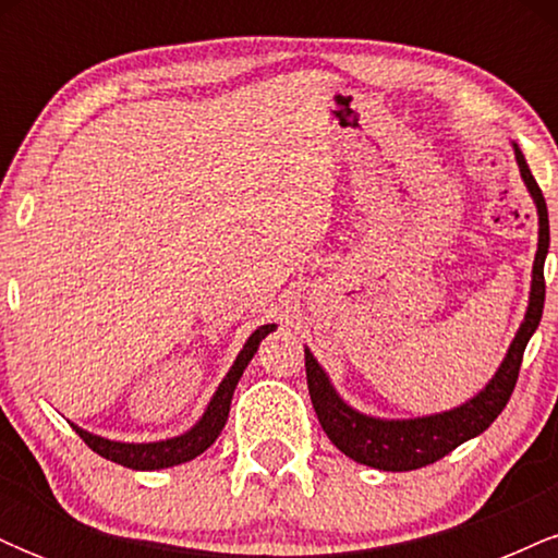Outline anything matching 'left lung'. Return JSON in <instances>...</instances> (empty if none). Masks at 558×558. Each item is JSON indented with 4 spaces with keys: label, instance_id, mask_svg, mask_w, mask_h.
I'll return each mask as SVG.
<instances>
[{
    "label": "left lung",
    "instance_id": "left-lung-1",
    "mask_svg": "<svg viewBox=\"0 0 558 558\" xmlns=\"http://www.w3.org/2000/svg\"><path fill=\"white\" fill-rule=\"evenodd\" d=\"M514 146L517 168H520V175L524 185H527V194L533 196L537 213V252L533 262V280H530L527 312H524L520 330L511 338L496 375L485 383L483 390H477L472 399L459 403V407L446 409V412L422 414V417L409 420L375 417V414H364L341 399V393L332 386L330 375L325 373L323 364L304 345L306 386H310L312 407H315L319 425H323L325 435L332 440V446L343 451L349 459H354V462L375 466V470L383 472H409L438 462L457 446L488 430L493 420L504 412L506 401H509L511 390L517 386L524 345L533 338L543 317V301H546L543 265H546L550 233L548 207L543 191L537 189L520 146Z\"/></svg>",
    "mask_w": 558,
    "mask_h": 558
}]
</instances>
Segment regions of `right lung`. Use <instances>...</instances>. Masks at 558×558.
<instances>
[{"label": "right lung", "mask_w": 558, "mask_h": 558, "mask_svg": "<svg viewBox=\"0 0 558 558\" xmlns=\"http://www.w3.org/2000/svg\"><path fill=\"white\" fill-rule=\"evenodd\" d=\"M275 328H278V325H259V328L246 338V343H243L239 356H235L233 367L228 369L226 377H222V383L217 386L213 399L207 403V409H204V414L185 433L172 435V438H165V440H149V444L110 440L105 438V435L83 430L78 425H73L75 433H78L81 438L86 440V446L99 453V457L110 459L114 464H123L128 470H168V466L191 462V459H196L198 453L207 451V448L217 440V435L222 433V427H226L228 422L230 401H233V390L239 386L243 369L248 367L252 356L257 354L262 338L270 336Z\"/></svg>", "instance_id": "right-lung-1"}]
</instances>
